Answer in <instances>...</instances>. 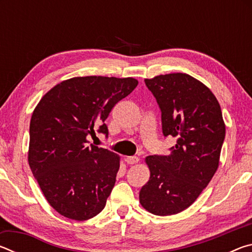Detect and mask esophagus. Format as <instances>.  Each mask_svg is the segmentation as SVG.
<instances>
[{
	"mask_svg": "<svg viewBox=\"0 0 252 252\" xmlns=\"http://www.w3.org/2000/svg\"><path fill=\"white\" fill-rule=\"evenodd\" d=\"M126 162L127 164H135L139 162V158L138 157H126Z\"/></svg>",
	"mask_w": 252,
	"mask_h": 252,
	"instance_id": "obj_1",
	"label": "esophagus"
}]
</instances>
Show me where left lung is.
Wrapping results in <instances>:
<instances>
[{
  "instance_id": "obj_1",
  "label": "left lung",
  "mask_w": 252,
  "mask_h": 252,
  "mask_svg": "<svg viewBox=\"0 0 252 252\" xmlns=\"http://www.w3.org/2000/svg\"><path fill=\"white\" fill-rule=\"evenodd\" d=\"M161 110L164 136L177 138L169 156H149L150 179L141 188V206L157 216L186 210L202 192L219 165L225 126L218 100L186 73L144 80Z\"/></svg>"
}]
</instances>
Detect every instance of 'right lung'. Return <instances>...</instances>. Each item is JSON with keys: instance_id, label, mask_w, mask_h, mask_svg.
Masks as SVG:
<instances>
[{"instance_id": "add662e5", "label": "right lung", "mask_w": 252, "mask_h": 252, "mask_svg": "<svg viewBox=\"0 0 252 252\" xmlns=\"http://www.w3.org/2000/svg\"><path fill=\"white\" fill-rule=\"evenodd\" d=\"M138 85L133 78L78 76L55 85L34 109L29 164L50 206L72 220L103 210L116 183L120 157L88 146V135L108 136L104 123L119 101Z\"/></svg>"}]
</instances>
